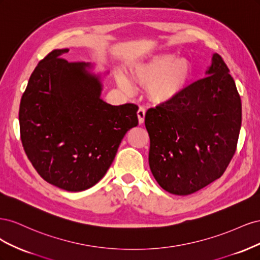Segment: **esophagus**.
I'll return each instance as SVG.
<instances>
[{
  "label": "esophagus",
  "instance_id": "obj_1",
  "mask_svg": "<svg viewBox=\"0 0 260 260\" xmlns=\"http://www.w3.org/2000/svg\"><path fill=\"white\" fill-rule=\"evenodd\" d=\"M137 114H138V118H139V122L143 123L144 119H145V109L143 107H140Z\"/></svg>",
  "mask_w": 260,
  "mask_h": 260
}]
</instances>
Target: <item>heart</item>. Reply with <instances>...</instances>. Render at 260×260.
<instances>
[{"label": "heart", "instance_id": "1", "mask_svg": "<svg viewBox=\"0 0 260 260\" xmlns=\"http://www.w3.org/2000/svg\"><path fill=\"white\" fill-rule=\"evenodd\" d=\"M131 75L139 83L148 85L149 99L157 104H165L177 99L186 89L193 75V65L188 58L160 53L138 62ZM117 82L123 90L132 88L130 79L123 74L117 76Z\"/></svg>", "mask_w": 260, "mask_h": 260}]
</instances>
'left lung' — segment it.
Segmentation results:
<instances>
[{
  "label": "left lung",
  "instance_id": "8db88e82",
  "mask_svg": "<svg viewBox=\"0 0 260 260\" xmlns=\"http://www.w3.org/2000/svg\"><path fill=\"white\" fill-rule=\"evenodd\" d=\"M229 73L223 59L212 54L207 77L146 112L149 168L165 191L176 195L199 191L221 177L232 159L242 103Z\"/></svg>",
  "mask_w": 260,
  "mask_h": 260
}]
</instances>
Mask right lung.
<instances>
[{"label":"right lung","instance_id":"1","mask_svg":"<svg viewBox=\"0 0 260 260\" xmlns=\"http://www.w3.org/2000/svg\"><path fill=\"white\" fill-rule=\"evenodd\" d=\"M68 51H52L31 74L19 106L20 138L45 181L80 192L105 176L124 135L139 123V107L106 103L102 76L108 73L67 61Z\"/></svg>","mask_w":260,"mask_h":260}]
</instances>
